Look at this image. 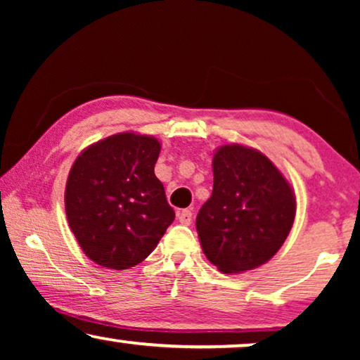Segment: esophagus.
I'll return each instance as SVG.
<instances>
[{
    "instance_id": "1",
    "label": "esophagus",
    "mask_w": 360,
    "mask_h": 360,
    "mask_svg": "<svg viewBox=\"0 0 360 360\" xmlns=\"http://www.w3.org/2000/svg\"><path fill=\"white\" fill-rule=\"evenodd\" d=\"M176 218H179L181 224L188 226L191 223V218H193V213H191L190 210H180L179 213H176Z\"/></svg>"
}]
</instances>
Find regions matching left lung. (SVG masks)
<instances>
[{
  "label": "left lung",
  "instance_id": "1",
  "mask_svg": "<svg viewBox=\"0 0 360 360\" xmlns=\"http://www.w3.org/2000/svg\"><path fill=\"white\" fill-rule=\"evenodd\" d=\"M213 174V193L196 216L203 252L224 274L259 267L292 229V186L267 157L239 144L219 147Z\"/></svg>",
  "mask_w": 360,
  "mask_h": 360
}]
</instances>
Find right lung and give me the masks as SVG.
Wrapping results in <instances>:
<instances>
[{"label": "right lung", "mask_w": 360, "mask_h": 360, "mask_svg": "<svg viewBox=\"0 0 360 360\" xmlns=\"http://www.w3.org/2000/svg\"><path fill=\"white\" fill-rule=\"evenodd\" d=\"M160 142L122 132L78 155L68 174L65 211L83 252L103 267L141 264L174 223L162 181L154 174Z\"/></svg>", "instance_id": "obj_1"}]
</instances>
